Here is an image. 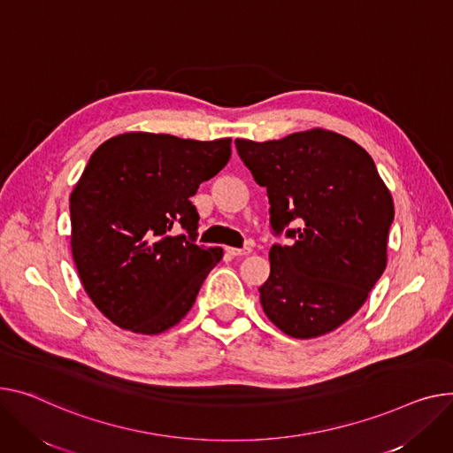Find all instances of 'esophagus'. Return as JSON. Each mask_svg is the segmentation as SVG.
<instances>
[{"label": "esophagus", "mask_w": 453, "mask_h": 453, "mask_svg": "<svg viewBox=\"0 0 453 453\" xmlns=\"http://www.w3.org/2000/svg\"><path fill=\"white\" fill-rule=\"evenodd\" d=\"M226 251L231 257H246L251 253V248H248V246L246 248H226Z\"/></svg>", "instance_id": "34e87169"}]
</instances>
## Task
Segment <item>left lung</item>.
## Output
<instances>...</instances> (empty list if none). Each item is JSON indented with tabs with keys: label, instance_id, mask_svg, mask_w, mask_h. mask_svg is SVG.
I'll return each mask as SVG.
<instances>
[{
	"label": "left lung",
	"instance_id": "left-lung-1",
	"mask_svg": "<svg viewBox=\"0 0 453 453\" xmlns=\"http://www.w3.org/2000/svg\"><path fill=\"white\" fill-rule=\"evenodd\" d=\"M234 145L267 189L271 227L295 226L286 231L293 244L269 251L262 310L293 339L326 335L360 310L386 267L389 189L366 150L334 131Z\"/></svg>",
	"mask_w": 453,
	"mask_h": 453
}]
</instances>
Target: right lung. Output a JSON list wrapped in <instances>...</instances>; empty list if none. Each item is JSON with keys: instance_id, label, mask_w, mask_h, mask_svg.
I'll return each mask as SVG.
<instances>
[{"instance_id": "right-lung-1", "label": "right lung", "mask_w": 453, "mask_h": 453, "mask_svg": "<svg viewBox=\"0 0 453 453\" xmlns=\"http://www.w3.org/2000/svg\"><path fill=\"white\" fill-rule=\"evenodd\" d=\"M229 158L231 138L142 131L112 136L90 157L69 200L71 248L85 293L112 324L158 335L193 308L224 251L195 244L191 196Z\"/></svg>"}]
</instances>
